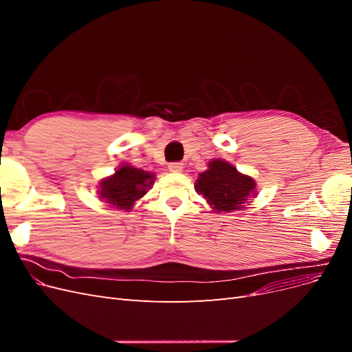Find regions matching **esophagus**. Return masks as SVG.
Here are the masks:
<instances>
[{
  "mask_svg": "<svg viewBox=\"0 0 352 352\" xmlns=\"http://www.w3.org/2000/svg\"><path fill=\"white\" fill-rule=\"evenodd\" d=\"M168 170H170V172H173V173L184 172V163H179V162L170 163V164H168Z\"/></svg>",
  "mask_w": 352,
  "mask_h": 352,
  "instance_id": "34e87169",
  "label": "esophagus"
}]
</instances>
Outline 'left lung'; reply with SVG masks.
Returning a JSON list of instances; mask_svg holds the SVG:
<instances>
[{
    "instance_id": "8db88e82",
    "label": "left lung",
    "mask_w": 352,
    "mask_h": 352,
    "mask_svg": "<svg viewBox=\"0 0 352 352\" xmlns=\"http://www.w3.org/2000/svg\"><path fill=\"white\" fill-rule=\"evenodd\" d=\"M207 170L198 175L195 190L204 195L208 206L216 212H232L250 206L258 195L254 177L239 170L223 158H214Z\"/></svg>"
}]
</instances>
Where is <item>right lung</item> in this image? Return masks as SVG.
Returning <instances> with one entry per match:
<instances>
[{
  "mask_svg": "<svg viewBox=\"0 0 352 352\" xmlns=\"http://www.w3.org/2000/svg\"><path fill=\"white\" fill-rule=\"evenodd\" d=\"M155 182V173L145 172L129 163H123L111 176L98 182V198L123 211H131L136 199L142 198Z\"/></svg>",
  "mask_w": 352,
  "mask_h": 352,
  "instance_id": "1",
  "label": "right lung"
}]
</instances>
